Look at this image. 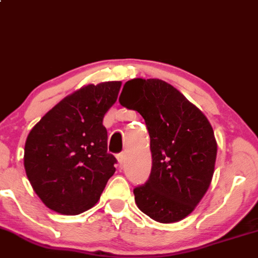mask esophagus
Returning a JSON list of instances; mask_svg holds the SVG:
<instances>
[{
    "mask_svg": "<svg viewBox=\"0 0 258 258\" xmlns=\"http://www.w3.org/2000/svg\"><path fill=\"white\" fill-rule=\"evenodd\" d=\"M117 160H118V163H119L120 164V167L121 166H123V164L124 163H125V160H126V155H125V153H119V155H118L117 156Z\"/></svg>",
    "mask_w": 258,
    "mask_h": 258,
    "instance_id": "esophagus-1",
    "label": "esophagus"
}]
</instances>
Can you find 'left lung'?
Returning a JSON list of instances; mask_svg holds the SVG:
<instances>
[{
	"label": "left lung",
	"mask_w": 258,
	"mask_h": 258,
	"mask_svg": "<svg viewBox=\"0 0 258 258\" xmlns=\"http://www.w3.org/2000/svg\"><path fill=\"white\" fill-rule=\"evenodd\" d=\"M121 106L143 115L150 134L149 180L134 189L139 210L158 223H175L195 210L215 173L217 141L207 117L161 79L125 83Z\"/></svg>",
	"instance_id": "obj_1"
}]
</instances>
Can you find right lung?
Listing matches in <instances>:
<instances>
[{
  "label": "right lung",
  "mask_w": 258,
  "mask_h": 258,
  "mask_svg": "<svg viewBox=\"0 0 258 258\" xmlns=\"http://www.w3.org/2000/svg\"><path fill=\"white\" fill-rule=\"evenodd\" d=\"M121 82L89 84L63 98L29 133L24 168L50 210L75 216L97 204L117 160L107 152L103 117Z\"/></svg>",
  "instance_id": "1"
}]
</instances>
